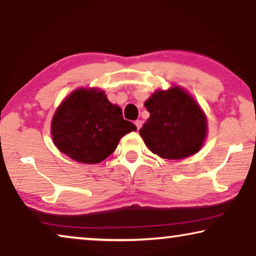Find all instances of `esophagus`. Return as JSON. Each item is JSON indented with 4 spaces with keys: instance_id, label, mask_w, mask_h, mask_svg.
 <instances>
[{
    "instance_id": "obj_1",
    "label": "esophagus",
    "mask_w": 256,
    "mask_h": 256,
    "mask_svg": "<svg viewBox=\"0 0 256 256\" xmlns=\"http://www.w3.org/2000/svg\"><path fill=\"white\" fill-rule=\"evenodd\" d=\"M135 126H136V128H138V129L142 127V121L141 120H136L135 121Z\"/></svg>"
}]
</instances>
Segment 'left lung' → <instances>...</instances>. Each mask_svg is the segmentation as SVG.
Here are the masks:
<instances>
[{
    "label": "left lung",
    "instance_id": "obj_1",
    "mask_svg": "<svg viewBox=\"0 0 256 256\" xmlns=\"http://www.w3.org/2000/svg\"><path fill=\"white\" fill-rule=\"evenodd\" d=\"M144 106L150 116L140 135L154 154L166 160H182L200 150L208 121L190 94L180 87L156 90Z\"/></svg>",
    "mask_w": 256,
    "mask_h": 256
}]
</instances>
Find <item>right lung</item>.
<instances>
[{
    "label": "right lung",
    "mask_w": 256,
    "mask_h": 256,
    "mask_svg": "<svg viewBox=\"0 0 256 256\" xmlns=\"http://www.w3.org/2000/svg\"><path fill=\"white\" fill-rule=\"evenodd\" d=\"M136 130L102 90L78 88L56 110L51 122L54 146L76 162L96 164L116 149L122 136Z\"/></svg>",
    "instance_id": "1"
}]
</instances>
